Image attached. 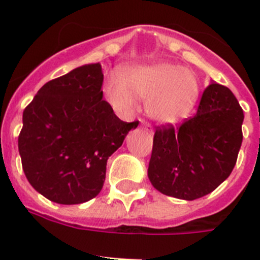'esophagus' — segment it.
<instances>
[{"mask_svg":"<svg viewBox=\"0 0 260 260\" xmlns=\"http://www.w3.org/2000/svg\"><path fill=\"white\" fill-rule=\"evenodd\" d=\"M142 126H143L144 128H146L147 132L150 133V134H152L153 133V130H152V126H151V123H148V122H146V121H142Z\"/></svg>","mask_w":260,"mask_h":260,"instance_id":"esophagus-1","label":"esophagus"}]
</instances>
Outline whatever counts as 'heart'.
<instances>
[{"label":"heart","instance_id":"heart-1","mask_svg":"<svg viewBox=\"0 0 260 260\" xmlns=\"http://www.w3.org/2000/svg\"><path fill=\"white\" fill-rule=\"evenodd\" d=\"M107 93L114 107L133 110L138 98L147 100V113L161 123H176L194 109L201 93L198 77L191 70L169 62L135 66L110 78Z\"/></svg>","mask_w":260,"mask_h":260}]
</instances>
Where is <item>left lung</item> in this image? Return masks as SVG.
Here are the masks:
<instances>
[{"instance_id": "left-lung-1", "label": "left lung", "mask_w": 260, "mask_h": 260, "mask_svg": "<svg viewBox=\"0 0 260 260\" xmlns=\"http://www.w3.org/2000/svg\"><path fill=\"white\" fill-rule=\"evenodd\" d=\"M243 110L228 87L211 83L194 117L180 127H156L148 178L156 190L194 201L210 194L233 171L242 144Z\"/></svg>"}]
</instances>
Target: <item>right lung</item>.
<instances>
[{"label": "right lung", "instance_id": "right-lung-1", "mask_svg": "<svg viewBox=\"0 0 260 260\" xmlns=\"http://www.w3.org/2000/svg\"><path fill=\"white\" fill-rule=\"evenodd\" d=\"M100 63L49 80L23 112L18 138L31 186L59 204H79L102 191L109 156L138 121L123 122L103 99Z\"/></svg>", "mask_w": 260, "mask_h": 260}]
</instances>
